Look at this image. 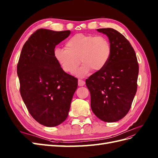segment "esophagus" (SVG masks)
<instances>
[{
    "mask_svg": "<svg viewBox=\"0 0 158 158\" xmlns=\"http://www.w3.org/2000/svg\"><path fill=\"white\" fill-rule=\"evenodd\" d=\"M84 84H85V82H84V80H80V79L78 80V86H82L84 85Z\"/></svg>",
    "mask_w": 158,
    "mask_h": 158,
    "instance_id": "1",
    "label": "esophagus"
}]
</instances>
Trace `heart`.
<instances>
[{
	"instance_id": "heart-1",
	"label": "heart",
	"mask_w": 158,
	"mask_h": 158,
	"mask_svg": "<svg viewBox=\"0 0 158 158\" xmlns=\"http://www.w3.org/2000/svg\"><path fill=\"white\" fill-rule=\"evenodd\" d=\"M66 48H56L53 56L61 70L68 74H74L81 61L83 64L76 72L79 77L87 75L92 70H102L112 53L109 40L103 35L76 34L67 41Z\"/></svg>"
}]
</instances>
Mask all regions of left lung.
<instances>
[{
  "label": "left lung",
  "instance_id": "left-lung-1",
  "mask_svg": "<svg viewBox=\"0 0 158 158\" xmlns=\"http://www.w3.org/2000/svg\"><path fill=\"white\" fill-rule=\"evenodd\" d=\"M109 37L112 53L108 64L86 80L92 112L112 123L123 118L131 106L137 89L139 64L134 49L124 35L112 28L98 29Z\"/></svg>",
  "mask_w": 158,
  "mask_h": 158
}]
</instances>
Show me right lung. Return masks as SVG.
<instances>
[{
  "mask_svg": "<svg viewBox=\"0 0 158 158\" xmlns=\"http://www.w3.org/2000/svg\"><path fill=\"white\" fill-rule=\"evenodd\" d=\"M70 31L40 29L22 48L17 64L20 93L29 113L39 123L56 127L68 117L78 79L61 70L53 56L56 46Z\"/></svg>",
  "mask_w": 158,
  "mask_h": 158,
  "instance_id": "add662e5",
  "label": "right lung"
}]
</instances>
